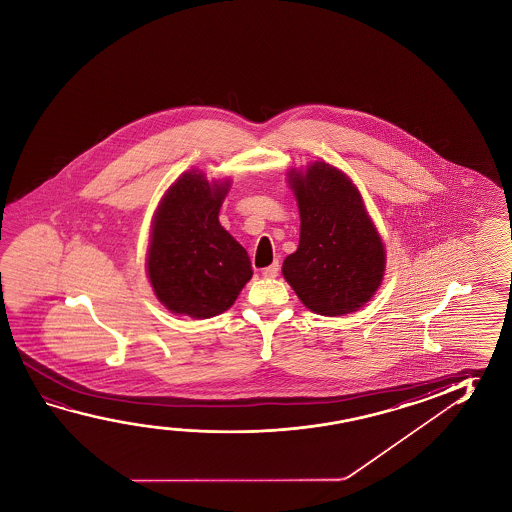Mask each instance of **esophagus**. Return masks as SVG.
<instances>
[{"label":"esophagus","instance_id":"obj_1","mask_svg":"<svg viewBox=\"0 0 512 512\" xmlns=\"http://www.w3.org/2000/svg\"><path fill=\"white\" fill-rule=\"evenodd\" d=\"M278 271H280V266H278V262H275V264H271V266H268V268L262 269V277H264V278L278 277Z\"/></svg>","mask_w":512,"mask_h":512}]
</instances>
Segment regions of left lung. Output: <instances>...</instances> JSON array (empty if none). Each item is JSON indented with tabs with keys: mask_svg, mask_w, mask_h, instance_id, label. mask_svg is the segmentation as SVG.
<instances>
[{
	"mask_svg": "<svg viewBox=\"0 0 512 512\" xmlns=\"http://www.w3.org/2000/svg\"><path fill=\"white\" fill-rule=\"evenodd\" d=\"M300 209V244L285 257L282 273L307 309L343 316L361 309L386 271V250L343 171L314 162L289 171Z\"/></svg>",
	"mask_w": 512,
	"mask_h": 512,
	"instance_id": "1",
	"label": "left lung"
}]
</instances>
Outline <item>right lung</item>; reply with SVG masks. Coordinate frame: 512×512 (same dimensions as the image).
<instances>
[{
	"mask_svg": "<svg viewBox=\"0 0 512 512\" xmlns=\"http://www.w3.org/2000/svg\"><path fill=\"white\" fill-rule=\"evenodd\" d=\"M230 182L187 171L164 194L153 216L146 269L160 303L194 319L218 316L234 305L252 278L241 244L219 225Z\"/></svg>",
	"mask_w": 512,
	"mask_h": 512,
	"instance_id": "1",
	"label": "right lung"
}]
</instances>
